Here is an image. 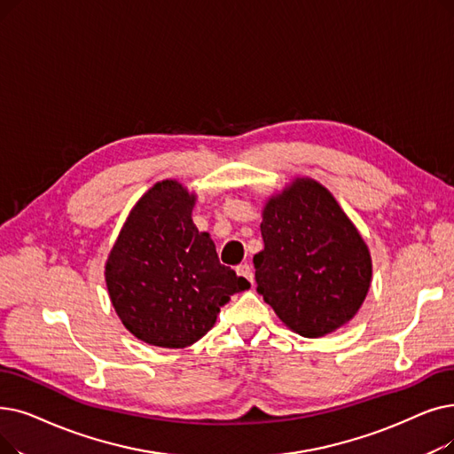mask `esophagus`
<instances>
[{
	"instance_id": "1",
	"label": "esophagus",
	"mask_w": 454,
	"mask_h": 454,
	"mask_svg": "<svg viewBox=\"0 0 454 454\" xmlns=\"http://www.w3.org/2000/svg\"><path fill=\"white\" fill-rule=\"evenodd\" d=\"M238 274L243 276V278H247L250 284L254 282V272H252V267H250L248 263H241V265L238 267Z\"/></svg>"
}]
</instances>
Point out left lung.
Returning <instances> with one entry per match:
<instances>
[{
  "mask_svg": "<svg viewBox=\"0 0 454 454\" xmlns=\"http://www.w3.org/2000/svg\"><path fill=\"white\" fill-rule=\"evenodd\" d=\"M262 216L265 248L254 267L263 301L304 338L347 325L369 293L372 260L333 194L311 178H294L270 196Z\"/></svg>",
  "mask_w": 454,
  "mask_h": 454,
  "instance_id": "8db88e82",
  "label": "left lung"
}]
</instances>
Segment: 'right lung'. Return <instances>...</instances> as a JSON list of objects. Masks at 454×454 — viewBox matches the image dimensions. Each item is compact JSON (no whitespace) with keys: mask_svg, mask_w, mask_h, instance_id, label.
<instances>
[{"mask_svg":"<svg viewBox=\"0 0 454 454\" xmlns=\"http://www.w3.org/2000/svg\"><path fill=\"white\" fill-rule=\"evenodd\" d=\"M194 202L180 182H157L131 207L106 262L118 319L153 347L196 343L231 294L250 287L221 265L209 233L194 226Z\"/></svg>","mask_w":454,"mask_h":454,"instance_id":"obj_1","label":"right lung"}]
</instances>
